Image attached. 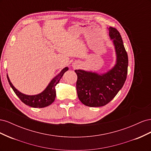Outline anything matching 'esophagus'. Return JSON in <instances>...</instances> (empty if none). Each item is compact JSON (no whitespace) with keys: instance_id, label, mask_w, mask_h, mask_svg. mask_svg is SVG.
<instances>
[{"instance_id":"34e87169","label":"esophagus","mask_w":151,"mask_h":151,"mask_svg":"<svg viewBox=\"0 0 151 151\" xmlns=\"http://www.w3.org/2000/svg\"><path fill=\"white\" fill-rule=\"evenodd\" d=\"M76 66H77V65H76V63H74V65H73V67H74L75 68V67H76Z\"/></svg>"}]
</instances>
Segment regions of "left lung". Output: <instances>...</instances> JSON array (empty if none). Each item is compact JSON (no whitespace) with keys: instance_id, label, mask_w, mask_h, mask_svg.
Instances as JSON below:
<instances>
[{"instance_id":"obj_1","label":"left lung","mask_w":151,"mask_h":151,"mask_svg":"<svg viewBox=\"0 0 151 151\" xmlns=\"http://www.w3.org/2000/svg\"><path fill=\"white\" fill-rule=\"evenodd\" d=\"M109 36L116 54L115 64L106 72L75 70L76 89L82 103L89 107L103 106L110 102L124 84L128 70V55L118 31L109 27Z\"/></svg>"}]
</instances>
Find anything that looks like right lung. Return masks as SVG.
Listing matches in <instances>:
<instances>
[{
  "mask_svg": "<svg viewBox=\"0 0 151 151\" xmlns=\"http://www.w3.org/2000/svg\"><path fill=\"white\" fill-rule=\"evenodd\" d=\"M68 70V67L63 68L60 73H58L55 77H53L47 86V88L42 93L35 95H28L21 93L13 86L7 74V77L12 89L22 102L33 108H44L49 106L55 101L56 97L55 86L59 83L63 75Z\"/></svg>",
  "mask_w": 151,
  "mask_h": 151,
  "instance_id": "right-lung-1",
  "label": "right lung"
}]
</instances>
